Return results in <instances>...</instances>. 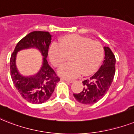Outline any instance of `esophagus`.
I'll list each match as a JSON object with an SVG mask.
<instances>
[{"mask_svg": "<svg viewBox=\"0 0 134 134\" xmlns=\"http://www.w3.org/2000/svg\"><path fill=\"white\" fill-rule=\"evenodd\" d=\"M62 80H63V81H66V82H69V83H72V82H73L74 81V80H70V79H64V78H62Z\"/></svg>", "mask_w": 134, "mask_h": 134, "instance_id": "1", "label": "esophagus"}]
</instances>
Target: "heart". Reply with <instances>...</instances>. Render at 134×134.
Segmentation results:
<instances>
[{
	"instance_id": "1",
	"label": "heart",
	"mask_w": 134,
	"mask_h": 134,
	"mask_svg": "<svg viewBox=\"0 0 134 134\" xmlns=\"http://www.w3.org/2000/svg\"><path fill=\"white\" fill-rule=\"evenodd\" d=\"M104 48L97 41L80 35H70L60 39L59 45L53 43L49 51L50 59L56 68H60L70 57L69 64L59 69V75L66 78L89 75L101 64Z\"/></svg>"
}]
</instances>
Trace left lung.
<instances>
[{
    "label": "left lung",
    "instance_id": "1",
    "mask_svg": "<svg viewBox=\"0 0 134 134\" xmlns=\"http://www.w3.org/2000/svg\"><path fill=\"white\" fill-rule=\"evenodd\" d=\"M104 60L100 68L89 79L84 80V88L74 93L77 101L84 104H93L104 96L113 82L115 72V58L109 47H104Z\"/></svg>",
    "mask_w": 134,
    "mask_h": 134
}]
</instances>
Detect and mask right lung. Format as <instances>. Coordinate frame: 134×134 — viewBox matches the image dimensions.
Masks as SVG:
<instances>
[{"label":"right lung","mask_w":134,"mask_h":134,"mask_svg":"<svg viewBox=\"0 0 134 134\" xmlns=\"http://www.w3.org/2000/svg\"><path fill=\"white\" fill-rule=\"evenodd\" d=\"M52 35L48 32L34 31L23 37L16 44L10 58V74L14 85L26 101L32 104H41L52 96L57 84L60 81L50 66L46 58L51 43ZM36 48L43 58L42 66L34 76L25 77L20 74L16 68V54L20 50Z\"/></svg>","instance_id":"obj_1"}]
</instances>
